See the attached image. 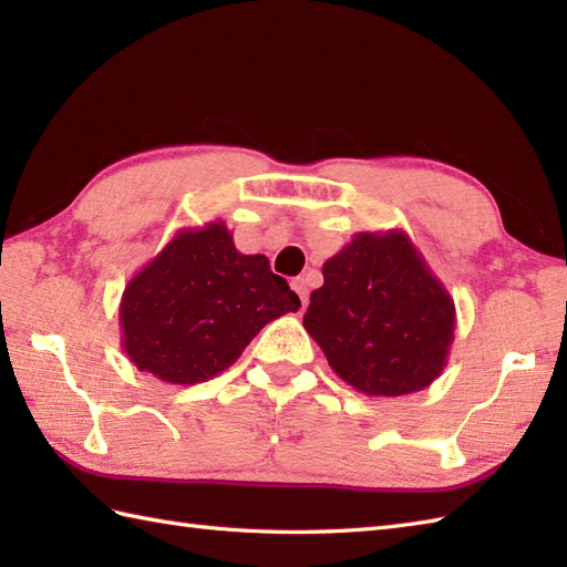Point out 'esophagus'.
I'll list each match as a JSON object with an SVG mask.
<instances>
[{
  "label": "esophagus",
  "instance_id": "esophagus-1",
  "mask_svg": "<svg viewBox=\"0 0 567 567\" xmlns=\"http://www.w3.org/2000/svg\"><path fill=\"white\" fill-rule=\"evenodd\" d=\"M292 290L299 295V299H302V307H307V302H309V290H307L305 277H295V280H292Z\"/></svg>",
  "mask_w": 567,
  "mask_h": 567
}]
</instances>
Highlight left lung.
<instances>
[{"instance_id":"8db88e82","label":"left lung","mask_w":567,"mask_h":567,"mask_svg":"<svg viewBox=\"0 0 567 567\" xmlns=\"http://www.w3.org/2000/svg\"><path fill=\"white\" fill-rule=\"evenodd\" d=\"M309 299L305 329L358 392L412 394L449 363L453 297L400 228L355 234L323 262Z\"/></svg>"}]
</instances>
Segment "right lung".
I'll return each mask as SVG.
<instances>
[{
  "label": "right lung",
  "mask_w": 567,
  "mask_h": 567,
  "mask_svg": "<svg viewBox=\"0 0 567 567\" xmlns=\"http://www.w3.org/2000/svg\"><path fill=\"white\" fill-rule=\"evenodd\" d=\"M299 307L268 258L236 250L224 221L179 228L126 285L122 348L167 384L207 382L236 363L265 323Z\"/></svg>",
  "instance_id": "1"
}]
</instances>
